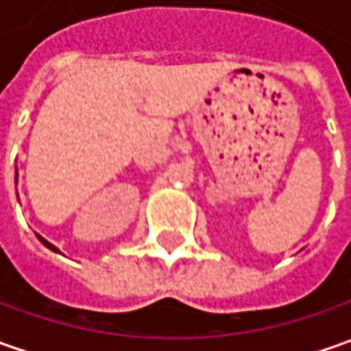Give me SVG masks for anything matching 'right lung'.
I'll return each instance as SVG.
<instances>
[{
	"label": "right lung",
	"instance_id": "1",
	"mask_svg": "<svg viewBox=\"0 0 351 351\" xmlns=\"http://www.w3.org/2000/svg\"><path fill=\"white\" fill-rule=\"evenodd\" d=\"M17 176H19V173H17V169H15V184H17ZM38 237V241H40V243H43L44 247L46 248H50V250H52V252H60V250H58V248L54 247V245H52V243H48V241H46V239H44V237H40V235H36Z\"/></svg>",
	"mask_w": 351,
	"mask_h": 351
}]
</instances>
